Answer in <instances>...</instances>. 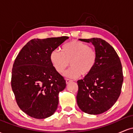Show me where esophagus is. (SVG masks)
I'll return each instance as SVG.
<instances>
[{
	"mask_svg": "<svg viewBox=\"0 0 133 133\" xmlns=\"http://www.w3.org/2000/svg\"><path fill=\"white\" fill-rule=\"evenodd\" d=\"M65 82H66V84H68L69 83V82H72V80H71V79H65Z\"/></svg>",
	"mask_w": 133,
	"mask_h": 133,
	"instance_id": "34e87169",
	"label": "esophagus"
}]
</instances>
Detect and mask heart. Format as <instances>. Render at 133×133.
Segmentation results:
<instances>
[{
    "mask_svg": "<svg viewBox=\"0 0 133 133\" xmlns=\"http://www.w3.org/2000/svg\"><path fill=\"white\" fill-rule=\"evenodd\" d=\"M61 51L55 50L50 55L52 64L57 72H63L69 62L71 68L65 76L70 78H77L81 75L87 76L94 69L97 62V52L88 44L74 40L64 44Z\"/></svg>",
    "mask_w": 133,
    "mask_h": 133,
    "instance_id": "1",
    "label": "heart"
}]
</instances>
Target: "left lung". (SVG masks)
<instances>
[{"instance_id": "8db88e82", "label": "left lung", "mask_w": 133, "mask_h": 133, "mask_svg": "<svg viewBox=\"0 0 133 133\" xmlns=\"http://www.w3.org/2000/svg\"><path fill=\"white\" fill-rule=\"evenodd\" d=\"M79 40L94 45L97 62L89 75L77 81V105L86 113H103L115 104L121 92L123 74L120 59L113 47L103 39Z\"/></svg>"}]
</instances>
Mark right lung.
<instances>
[{"label":"right lung","mask_w":133,"mask_h":133,"mask_svg":"<svg viewBox=\"0 0 133 133\" xmlns=\"http://www.w3.org/2000/svg\"><path fill=\"white\" fill-rule=\"evenodd\" d=\"M68 38L32 39L15 59L12 89L20 109L30 117L46 118L57 109L59 93L66 83L52 64L50 55Z\"/></svg>","instance_id":"add662e5"}]
</instances>
